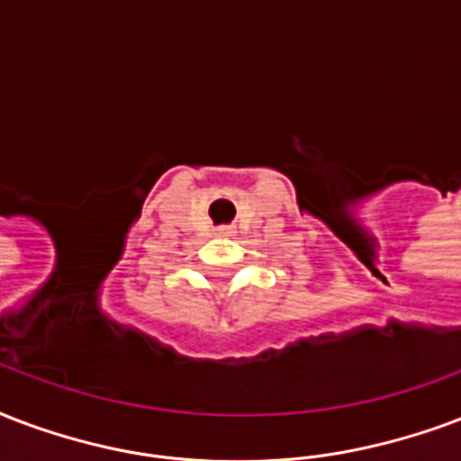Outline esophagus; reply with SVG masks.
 I'll use <instances>...</instances> for the list:
<instances>
[{"mask_svg":"<svg viewBox=\"0 0 461 461\" xmlns=\"http://www.w3.org/2000/svg\"><path fill=\"white\" fill-rule=\"evenodd\" d=\"M217 234H220V237H231L234 230H231V227H217Z\"/></svg>","mask_w":461,"mask_h":461,"instance_id":"1","label":"esophagus"}]
</instances>
